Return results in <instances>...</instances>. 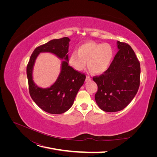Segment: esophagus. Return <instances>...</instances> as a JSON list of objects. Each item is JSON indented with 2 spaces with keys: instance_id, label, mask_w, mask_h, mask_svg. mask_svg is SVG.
<instances>
[{
  "instance_id": "34e87169",
  "label": "esophagus",
  "mask_w": 157,
  "mask_h": 157,
  "mask_svg": "<svg viewBox=\"0 0 157 157\" xmlns=\"http://www.w3.org/2000/svg\"><path fill=\"white\" fill-rule=\"evenodd\" d=\"M90 80H91V78H90V76H86V81H88Z\"/></svg>"
}]
</instances>
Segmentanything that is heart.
<instances>
[{
    "mask_svg": "<svg viewBox=\"0 0 157 157\" xmlns=\"http://www.w3.org/2000/svg\"><path fill=\"white\" fill-rule=\"evenodd\" d=\"M114 56L113 47L108 43L88 42L79 46L77 52L70 55L69 62L78 71H83L86 65L95 74H101L108 69Z\"/></svg>",
    "mask_w": 157,
    "mask_h": 157,
    "instance_id": "heart-1",
    "label": "heart"
}]
</instances>
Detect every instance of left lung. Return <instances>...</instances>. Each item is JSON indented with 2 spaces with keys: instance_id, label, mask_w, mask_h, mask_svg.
I'll return each instance as SVG.
<instances>
[{
  "instance_id": "8db88e82",
  "label": "left lung",
  "mask_w": 157,
  "mask_h": 157,
  "mask_svg": "<svg viewBox=\"0 0 157 157\" xmlns=\"http://www.w3.org/2000/svg\"><path fill=\"white\" fill-rule=\"evenodd\" d=\"M118 52L108 69L93 77L97 85L95 95L99 108L106 112L124 109L136 95L140 85L141 67L130 45L118 41Z\"/></svg>"
}]
</instances>
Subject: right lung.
<instances>
[{"label": "right lung", "instance_id": "right-lung-1", "mask_svg": "<svg viewBox=\"0 0 157 157\" xmlns=\"http://www.w3.org/2000/svg\"><path fill=\"white\" fill-rule=\"evenodd\" d=\"M70 39L65 37L53 39L37 47L30 56L27 67L29 93L35 103L43 111L53 114H62L69 110L86 78L85 74L74 69L67 61ZM42 52H50L65 59L62 63L60 75L56 83L49 88L41 89L32 80V69L35 59Z\"/></svg>", "mask_w": 157, "mask_h": 157}]
</instances>
